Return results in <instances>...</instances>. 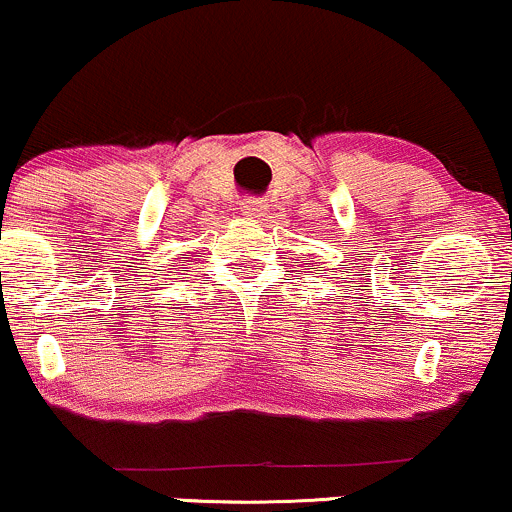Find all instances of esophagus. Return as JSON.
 <instances>
[{"instance_id": "34e87169", "label": "esophagus", "mask_w": 512, "mask_h": 512, "mask_svg": "<svg viewBox=\"0 0 512 512\" xmlns=\"http://www.w3.org/2000/svg\"><path fill=\"white\" fill-rule=\"evenodd\" d=\"M240 209H243L245 216L257 218L262 211H265V204H262L260 199H252V196H250V199H243V204H240Z\"/></svg>"}]
</instances>
